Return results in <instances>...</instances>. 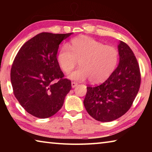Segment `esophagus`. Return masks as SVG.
Listing matches in <instances>:
<instances>
[{
    "instance_id": "1",
    "label": "esophagus",
    "mask_w": 152,
    "mask_h": 152,
    "mask_svg": "<svg viewBox=\"0 0 152 152\" xmlns=\"http://www.w3.org/2000/svg\"><path fill=\"white\" fill-rule=\"evenodd\" d=\"M77 85H78V83H77V82H72V88H75Z\"/></svg>"
}]
</instances>
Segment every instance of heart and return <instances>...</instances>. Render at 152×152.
Wrapping results in <instances>:
<instances>
[{"instance_id":"b5f03b06","label":"heart","mask_w":152,"mask_h":152,"mask_svg":"<svg viewBox=\"0 0 152 152\" xmlns=\"http://www.w3.org/2000/svg\"><path fill=\"white\" fill-rule=\"evenodd\" d=\"M119 52L112 45L87 36H80L71 41L69 47L64 45L59 51L58 62L65 73H70L79 62L81 68L73 72L69 78L84 81L89 79L92 84L104 82L116 69Z\"/></svg>"}]
</instances>
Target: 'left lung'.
Instances as JSON below:
<instances>
[{"label": "left lung", "instance_id": "8db88e82", "mask_svg": "<svg viewBox=\"0 0 152 152\" xmlns=\"http://www.w3.org/2000/svg\"><path fill=\"white\" fill-rule=\"evenodd\" d=\"M118 50L119 64L111 76L101 85L87 87L84 105L99 121H112L125 114L140 87V66L132 49L121 41Z\"/></svg>", "mask_w": 152, "mask_h": 152}]
</instances>
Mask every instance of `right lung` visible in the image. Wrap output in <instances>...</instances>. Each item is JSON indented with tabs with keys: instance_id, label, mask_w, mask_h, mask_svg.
<instances>
[{
	"instance_id": "right-lung-1",
	"label": "right lung",
	"mask_w": 152,
	"mask_h": 152,
	"mask_svg": "<svg viewBox=\"0 0 152 152\" xmlns=\"http://www.w3.org/2000/svg\"><path fill=\"white\" fill-rule=\"evenodd\" d=\"M72 33H41L25 42L15 58L11 70L13 93L20 104L35 117L55 115L72 89L57 60L59 45Z\"/></svg>"
}]
</instances>
